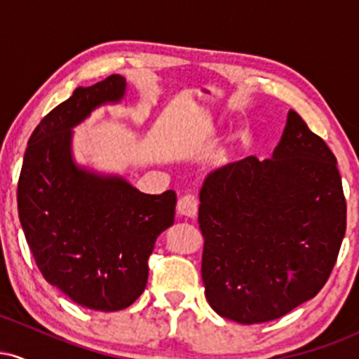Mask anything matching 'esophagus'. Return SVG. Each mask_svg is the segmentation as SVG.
<instances>
[{
    "label": "esophagus",
    "mask_w": 359,
    "mask_h": 359,
    "mask_svg": "<svg viewBox=\"0 0 359 359\" xmlns=\"http://www.w3.org/2000/svg\"><path fill=\"white\" fill-rule=\"evenodd\" d=\"M177 212L184 217H196L197 216V199L192 194L180 197L179 203H177Z\"/></svg>",
    "instance_id": "1"
}]
</instances>
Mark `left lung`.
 Instances as JSON below:
<instances>
[{
  "instance_id": "obj_1",
  "label": "left lung",
  "mask_w": 359,
  "mask_h": 359,
  "mask_svg": "<svg viewBox=\"0 0 359 359\" xmlns=\"http://www.w3.org/2000/svg\"><path fill=\"white\" fill-rule=\"evenodd\" d=\"M209 306L240 324L278 319L316 297L346 233L336 156L294 109L273 155L216 168L199 192Z\"/></svg>"
}]
</instances>
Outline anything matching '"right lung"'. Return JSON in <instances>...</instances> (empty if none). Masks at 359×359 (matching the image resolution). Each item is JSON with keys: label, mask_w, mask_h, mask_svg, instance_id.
Wrapping results in <instances>:
<instances>
[{"label": "right lung", "mask_w": 359, "mask_h": 359, "mask_svg": "<svg viewBox=\"0 0 359 359\" xmlns=\"http://www.w3.org/2000/svg\"><path fill=\"white\" fill-rule=\"evenodd\" d=\"M125 77L77 88L28 140L18 180V214L36 266L48 283L93 311H121L148 280L158 234L174 224L177 196L140 192L125 177L79 165L74 128L125 100Z\"/></svg>", "instance_id": "add662e5"}]
</instances>
